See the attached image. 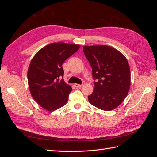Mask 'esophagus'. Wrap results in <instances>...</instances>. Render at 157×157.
<instances>
[{"label":"esophagus","instance_id":"34e87169","mask_svg":"<svg viewBox=\"0 0 157 157\" xmlns=\"http://www.w3.org/2000/svg\"><path fill=\"white\" fill-rule=\"evenodd\" d=\"M74 86L76 88H81L82 86V84H75Z\"/></svg>","mask_w":157,"mask_h":157}]
</instances>
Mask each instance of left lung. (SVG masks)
<instances>
[{"label":"left lung","mask_w":157,"mask_h":157,"mask_svg":"<svg viewBox=\"0 0 157 157\" xmlns=\"http://www.w3.org/2000/svg\"><path fill=\"white\" fill-rule=\"evenodd\" d=\"M84 54L92 69L94 88L88 96L92 105L112 111L124 100L130 87V69L121 52L106 45L84 46Z\"/></svg>","instance_id":"8db88e82"}]
</instances>
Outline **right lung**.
Returning a JSON list of instances; mask_svg holds the SVG:
<instances>
[{
    "instance_id": "obj_1",
    "label": "right lung",
    "mask_w": 157,
    "mask_h": 157,
    "mask_svg": "<svg viewBox=\"0 0 157 157\" xmlns=\"http://www.w3.org/2000/svg\"><path fill=\"white\" fill-rule=\"evenodd\" d=\"M80 45L54 42L41 48L31 59L27 71L33 98L43 109L54 111L64 106L72 90L63 80L62 64Z\"/></svg>"
}]
</instances>
